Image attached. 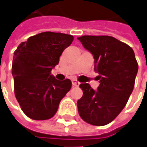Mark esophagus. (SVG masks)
<instances>
[{
	"label": "esophagus",
	"instance_id": "34e87169",
	"mask_svg": "<svg viewBox=\"0 0 147 147\" xmlns=\"http://www.w3.org/2000/svg\"><path fill=\"white\" fill-rule=\"evenodd\" d=\"M71 82H72V85H73V86H79V84H80V83H79L78 81H77L76 80H75V79L71 80Z\"/></svg>",
	"mask_w": 147,
	"mask_h": 147
}]
</instances>
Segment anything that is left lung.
<instances>
[{
  "instance_id": "1",
  "label": "left lung",
  "mask_w": 147,
  "mask_h": 147,
  "mask_svg": "<svg viewBox=\"0 0 147 147\" xmlns=\"http://www.w3.org/2000/svg\"><path fill=\"white\" fill-rule=\"evenodd\" d=\"M93 54L99 86L94 90L80 84L83 96L77 102L79 114L86 123L103 126L121 112L131 95L138 71L133 49L109 36H82L77 38Z\"/></svg>"
}]
</instances>
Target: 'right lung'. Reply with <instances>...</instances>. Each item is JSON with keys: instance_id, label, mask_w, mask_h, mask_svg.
Wrapping results in <instances>:
<instances>
[{"instance_id": "1", "label": "right lung", "mask_w": 147, "mask_h": 147, "mask_svg": "<svg viewBox=\"0 0 147 147\" xmlns=\"http://www.w3.org/2000/svg\"><path fill=\"white\" fill-rule=\"evenodd\" d=\"M71 35L39 33L22 42L13 53L12 75L14 94L24 114L35 120L52 118L71 88L69 79L58 80L51 70L63 50L73 41Z\"/></svg>"}]
</instances>
